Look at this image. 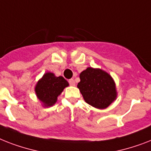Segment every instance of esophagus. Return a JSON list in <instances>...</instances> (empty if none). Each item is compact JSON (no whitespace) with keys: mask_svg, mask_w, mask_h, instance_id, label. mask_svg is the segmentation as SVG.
I'll use <instances>...</instances> for the list:
<instances>
[{"mask_svg":"<svg viewBox=\"0 0 151 151\" xmlns=\"http://www.w3.org/2000/svg\"><path fill=\"white\" fill-rule=\"evenodd\" d=\"M69 84L71 85V86H75V81L73 79H70L69 80Z\"/></svg>","mask_w":151,"mask_h":151,"instance_id":"esophagus-1","label":"esophagus"}]
</instances>
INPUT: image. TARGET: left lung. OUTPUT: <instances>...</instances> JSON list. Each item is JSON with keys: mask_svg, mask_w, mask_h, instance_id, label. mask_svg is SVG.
<instances>
[{"mask_svg": "<svg viewBox=\"0 0 151 151\" xmlns=\"http://www.w3.org/2000/svg\"><path fill=\"white\" fill-rule=\"evenodd\" d=\"M78 88L84 101L99 109H105L117 99L116 83L109 73L88 67L80 73Z\"/></svg>", "mask_w": 151, "mask_h": 151, "instance_id": "8db88e82", "label": "left lung"}]
</instances>
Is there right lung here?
Listing matches in <instances>:
<instances>
[{
  "instance_id": "1",
  "label": "right lung",
  "mask_w": 151,
  "mask_h": 151,
  "mask_svg": "<svg viewBox=\"0 0 151 151\" xmlns=\"http://www.w3.org/2000/svg\"><path fill=\"white\" fill-rule=\"evenodd\" d=\"M69 83L62 76L56 77L53 73L46 72L35 84V92L43 107H51Z\"/></svg>"
}]
</instances>
